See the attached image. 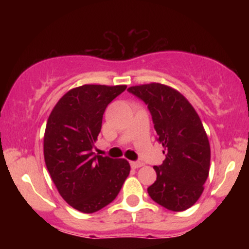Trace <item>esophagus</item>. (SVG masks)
<instances>
[{"label":"esophagus","instance_id":"1","mask_svg":"<svg viewBox=\"0 0 249 249\" xmlns=\"http://www.w3.org/2000/svg\"><path fill=\"white\" fill-rule=\"evenodd\" d=\"M130 165H131V167L134 168V170H137V168L142 167L144 164H142V162H141V161H131Z\"/></svg>","mask_w":249,"mask_h":249}]
</instances>
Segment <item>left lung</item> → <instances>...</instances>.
Segmentation results:
<instances>
[{"label":"left lung","mask_w":249,"mask_h":249,"mask_svg":"<svg viewBox=\"0 0 249 249\" xmlns=\"http://www.w3.org/2000/svg\"><path fill=\"white\" fill-rule=\"evenodd\" d=\"M147 104L165 160L154 166L157 180L148 196L160 206L181 212L193 206L210 173L211 147L201 119L176 89L160 83L127 89Z\"/></svg>","instance_id":"obj_1"}]
</instances>
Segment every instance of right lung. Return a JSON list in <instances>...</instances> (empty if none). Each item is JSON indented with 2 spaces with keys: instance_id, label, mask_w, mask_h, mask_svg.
<instances>
[{
  "instance_id": "obj_1",
  "label": "right lung",
  "mask_w": 249,
  "mask_h": 249,
  "mask_svg": "<svg viewBox=\"0 0 249 249\" xmlns=\"http://www.w3.org/2000/svg\"><path fill=\"white\" fill-rule=\"evenodd\" d=\"M126 85L85 84L56 103L45 126L43 152L53 184L71 207L95 213L112 202L130 173L126 159L92 152L105 108Z\"/></svg>"
}]
</instances>
